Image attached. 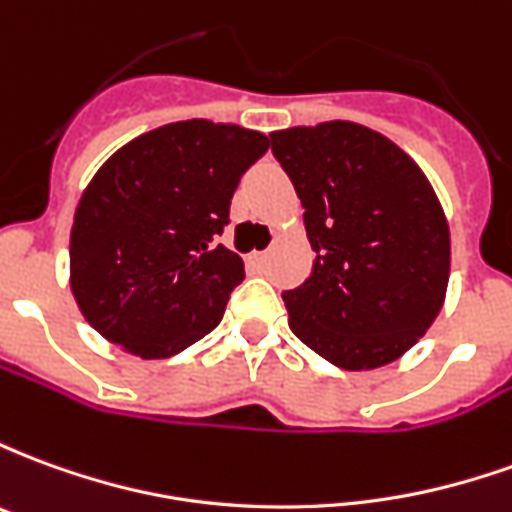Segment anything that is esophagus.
Returning <instances> with one entry per match:
<instances>
[{
	"label": "esophagus",
	"instance_id": "34e87169",
	"mask_svg": "<svg viewBox=\"0 0 512 512\" xmlns=\"http://www.w3.org/2000/svg\"><path fill=\"white\" fill-rule=\"evenodd\" d=\"M246 263L255 268V271H260V268L266 266V252H252V255L246 257Z\"/></svg>",
	"mask_w": 512,
	"mask_h": 512
}]
</instances>
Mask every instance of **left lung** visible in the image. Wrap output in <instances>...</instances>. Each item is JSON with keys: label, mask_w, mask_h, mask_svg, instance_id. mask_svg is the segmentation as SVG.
<instances>
[{"label": "left lung", "mask_w": 512, "mask_h": 512, "mask_svg": "<svg viewBox=\"0 0 512 512\" xmlns=\"http://www.w3.org/2000/svg\"><path fill=\"white\" fill-rule=\"evenodd\" d=\"M315 249L285 290L290 329L343 370L403 356L436 321L450 279V227L425 172L378 131L332 120L271 134Z\"/></svg>", "instance_id": "1"}]
</instances>
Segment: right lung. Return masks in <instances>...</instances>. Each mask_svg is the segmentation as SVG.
<instances>
[{"label": "right lung", "instance_id": "add662e5", "mask_svg": "<svg viewBox=\"0 0 512 512\" xmlns=\"http://www.w3.org/2000/svg\"><path fill=\"white\" fill-rule=\"evenodd\" d=\"M268 136L183 120L136 136L95 172L71 230V290L109 343L167 359L222 321L244 260L216 244Z\"/></svg>", "mask_w": 512, "mask_h": 512}]
</instances>
